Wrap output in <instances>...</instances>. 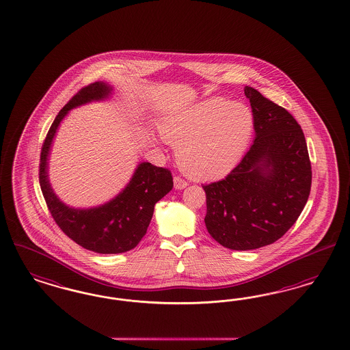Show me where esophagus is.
I'll return each instance as SVG.
<instances>
[{
    "mask_svg": "<svg viewBox=\"0 0 350 350\" xmlns=\"http://www.w3.org/2000/svg\"><path fill=\"white\" fill-rule=\"evenodd\" d=\"M174 185H175V189H184L188 187V181L181 179L180 176H175L174 178Z\"/></svg>",
    "mask_w": 350,
    "mask_h": 350,
    "instance_id": "esophagus-1",
    "label": "esophagus"
}]
</instances>
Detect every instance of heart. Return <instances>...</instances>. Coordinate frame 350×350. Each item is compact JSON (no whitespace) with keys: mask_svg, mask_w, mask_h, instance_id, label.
Listing matches in <instances>:
<instances>
[{"mask_svg":"<svg viewBox=\"0 0 350 350\" xmlns=\"http://www.w3.org/2000/svg\"><path fill=\"white\" fill-rule=\"evenodd\" d=\"M162 137L176 147V159L189 176L219 179L234 169L254 131L245 103L213 98L171 113L159 124Z\"/></svg>","mask_w":350,"mask_h":350,"instance_id":"b5f03b06","label":"heart"}]
</instances>
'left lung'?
<instances>
[{
	"label": "left lung",
	"mask_w": 350,
	"mask_h": 350,
	"mask_svg": "<svg viewBox=\"0 0 350 350\" xmlns=\"http://www.w3.org/2000/svg\"><path fill=\"white\" fill-rule=\"evenodd\" d=\"M245 95L252 109L255 140L226 179L203 185L210 236L238 251L282 237L301 214L312 185L300 124L254 88L246 86Z\"/></svg>",
	"instance_id": "obj_1"
}]
</instances>
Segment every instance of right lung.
<instances>
[{
	"label": "right lung",
	"mask_w": 350,
	"mask_h": 350,
	"mask_svg": "<svg viewBox=\"0 0 350 350\" xmlns=\"http://www.w3.org/2000/svg\"><path fill=\"white\" fill-rule=\"evenodd\" d=\"M113 86L95 82L81 90L57 113L41 150L40 185L57 226L79 246L98 254H121L136 247L146 236L154 204L172 189L169 170L140 162L124 189L95 207H72L57 197L49 179V158L60 122L69 111L92 102L107 100Z\"/></svg>",
	"instance_id": "obj_1"
}]
</instances>
